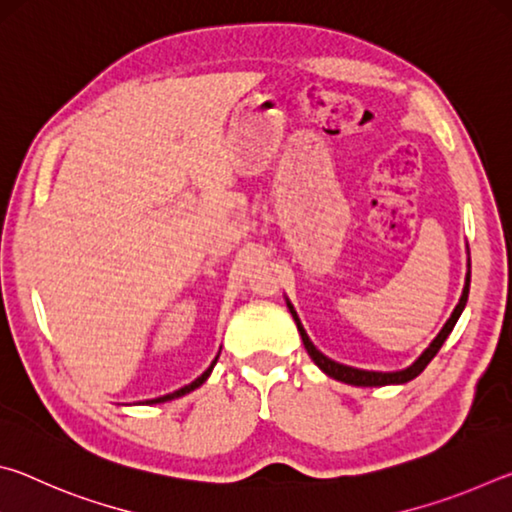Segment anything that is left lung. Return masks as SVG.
<instances>
[{
  "mask_svg": "<svg viewBox=\"0 0 512 512\" xmlns=\"http://www.w3.org/2000/svg\"><path fill=\"white\" fill-rule=\"evenodd\" d=\"M467 255H470V250H467ZM467 296H470V257H467V275H465V287H463V293H461V300H458V305L454 307L452 316H449L447 323L443 325V329H440L436 339H433L429 343V348L424 350L418 359H415L409 368L404 370H395V372H379V370H361V368H352V366H345V363H339L334 359L325 357L323 352H320L314 343H311V339L305 332V327H302L300 318L296 314V309H293V305L287 298V307L291 311L293 320H296L298 325V332H300V339L302 343H305V350L311 357V361L316 363V366L325 372L327 377L332 379H339L343 381V384H352V386H388V384H406V381H411L420 375V372L429 366V361L436 357L438 350L443 348V343L447 341V336L452 334V329L456 325V320L461 318L463 309L467 305Z\"/></svg>",
  "mask_w": 512,
  "mask_h": 512,
  "instance_id": "1",
  "label": "left lung"
}]
</instances>
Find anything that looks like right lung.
I'll return each instance as SVG.
<instances>
[{
    "instance_id": "obj_1",
    "label": "right lung",
    "mask_w": 512,
    "mask_h": 512,
    "mask_svg": "<svg viewBox=\"0 0 512 512\" xmlns=\"http://www.w3.org/2000/svg\"><path fill=\"white\" fill-rule=\"evenodd\" d=\"M219 354H221V350H219ZM219 354H216L214 361L210 363V368H207L201 377H196V379L192 381V384H187V386H183V388H178V391H173V393H169V395L155 397V400H146V404H162V402H171V400H176V397H183V395H187V393L196 391V388H198V386H203L205 381H207V377L212 375V370H214V366H216V361H219Z\"/></svg>"
}]
</instances>
